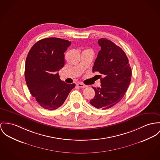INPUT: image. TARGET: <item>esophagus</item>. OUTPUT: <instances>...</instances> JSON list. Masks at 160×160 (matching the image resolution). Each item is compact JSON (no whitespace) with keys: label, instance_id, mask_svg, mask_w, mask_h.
<instances>
[{"label":"esophagus","instance_id":"1","mask_svg":"<svg viewBox=\"0 0 160 160\" xmlns=\"http://www.w3.org/2000/svg\"><path fill=\"white\" fill-rule=\"evenodd\" d=\"M77 85L78 86V87H80V88H87L88 87L87 85H84V84H83L82 83H78L77 84Z\"/></svg>","mask_w":160,"mask_h":160}]
</instances>
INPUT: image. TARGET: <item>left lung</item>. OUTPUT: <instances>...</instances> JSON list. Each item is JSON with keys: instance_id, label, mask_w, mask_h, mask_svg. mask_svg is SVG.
Masks as SVG:
<instances>
[{"instance_id": "8db88e82", "label": "left lung", "mask_w": 160, "mask_h": 160, "mask_svg": "<svg viewBox=\"0 0 160 160\" xmlns=\"http://www.w3.org/2000/svg\"><path fill=\"white\" fill-rule=\"evenodd\" d=\"M98 44L101 50L92 72H98L103 77L100 78V88L92 87L96 94L89 103L96 108L107 110L123 98L130 83L132 69L126 54L120 47L105 38L98 39Z\"/></svg>"}]
</instances>
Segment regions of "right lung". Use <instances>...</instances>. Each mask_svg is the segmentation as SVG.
I'll return each instance as SVG.
<instances>
[{"label": "right lung", "mask_w": 160, "mask_h": 160, "mask_svg": "<svg viewBox=\"0 0 160 160\" xmlns=\"http://www.w3.org/2000/svg\"><path fill=\"white\" fill-rule=\"evenodd\" d=\"M71 44V41L61 38H44L36 42L27 55L26 83L32 96L44 109L53 110L61 107L75 86L62 81L57 72L64 66V53Z\"/></svg>", "instance_id": "1"}]
</instances>
